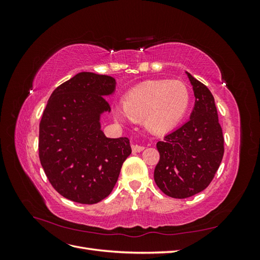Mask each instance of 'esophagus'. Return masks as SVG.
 I'll use <instances>...</instances> for the list:
<instances>
[{
	"label": "esophagus",
	"instance_id": "esophagus-1",
	"mask_svg": "<svg viewBox=\"0 0 260 260\" xmlns=\"http://www.w3.org/2000/svg\"><path fill=\"white\" fill-rule=\"evenodd\" d=\"M144 148H145V147H144L143 145L133 144V145H132V152H133V153H140V152H142Z\"/></svg>",
	"mask_w": 260,
	"mask_h": 260
}]
</instances>
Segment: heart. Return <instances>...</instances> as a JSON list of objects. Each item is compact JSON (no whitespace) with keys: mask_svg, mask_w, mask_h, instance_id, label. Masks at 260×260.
Listing matches in <instances>:
<instances>
[{"mask_svg":"<svg viewBox=\"0 0 260 260\" xmlns=\"http://www.w3.org/2000/svg\"><path fill=\"white\" fill-rule=\"evenodd\" d=\"M190 101V91L182 81H147L127 94L115 115L120 120L142 118L148 131L166 133L182 120Z\"/></svg>","mask_w":260,"mask_h":260,"instance_id":"1","label":"heart"}]
</instances>
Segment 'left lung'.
Returning <instances> with one entry per match:
<instances>
[{"label":"left lung","instance_id":"8db88e82","mask_svg":"<svg viewBox=\"0 0 260 260\" xmlns=\"http://www.w3.org/2000/svg\"><path fill=\"white\" fill-rule=\"evenodd\" d=\"M185 74L195 96L190 119L156 144L160 158L154 170L155 183L174 199H186L205 190L224 152L215 99L205 84Z\"/></svg>","mask_w":260,"mask_h":260}]
</instances>
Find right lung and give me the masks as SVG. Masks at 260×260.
Masks as SVG:
<instances>
[{
  "label": "right lung",
  "mask_w": 260,
  "mask_h": 260,
  "mask_svg": "<svg viewBox=\"0 0 260 260\" xmlns=\"http://www.w3.org/2000/svg\"><path fill=\"white\" fill-rule=\"evenodd\" d=\"M111 76L82 72L53 91L39 131V157L46 177L61 196L95 204L111 194L123 161L131 154L128 138L109 139L101 116L111 112Z\"/></svg>",
  "instance_id": "right-lung-1"
}]
</instances>
